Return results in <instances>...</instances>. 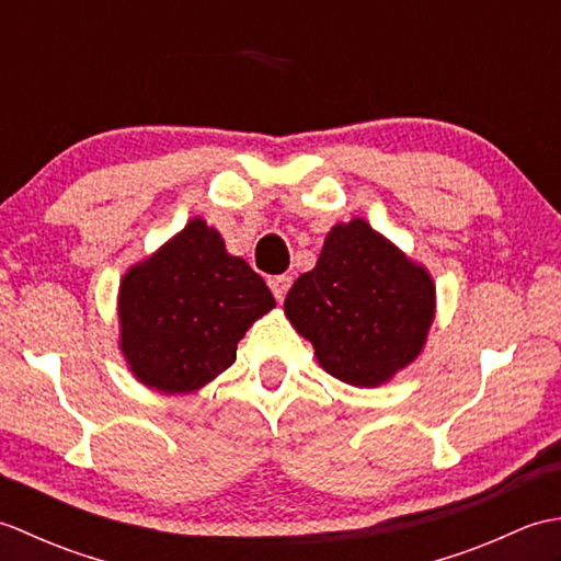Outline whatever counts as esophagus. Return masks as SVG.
Here are the masks:
<instances>
[{"label": "esophagus", "instance_id": "1", "mask_svg": "<svg viewBox=\"0 0 561 561\" xmlns=\"http://www.w3.org/2000/svg\"><path fill=\"white\" fill-rule=\"evenodd\" d=\"M267 284H270V289L274 294V299L282 301L284 296H287L289 287H291V277H289V274H277V277H270Z\"/></svg>", "mask_w": 561, "mask_h": 561}]
</instances>
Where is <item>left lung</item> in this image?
<instances>
[{"label":"left lung","instance_id":"8db88e82","mask_svg":"<svg viewBox=\"0 0 561 561\" xmlns=\"http://www.w3.org/2000/svg\"><path fill=\"white\" fill-rule=\"evenodd\" d=\"M434 311L432 274L364 219L332 226L316 267L284 299L318 364L359 388L388 383L420 356Z\"/></svg>","mask_w":561,"mask_h":561}]
</instances>
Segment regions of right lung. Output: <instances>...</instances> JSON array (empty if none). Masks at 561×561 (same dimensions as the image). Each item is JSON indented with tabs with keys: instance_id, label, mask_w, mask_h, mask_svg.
Returning <instances> with one entry per match:
<instances>
[{
	"instance_id": "obj_1",
	"label": "right lung",
	"mask_w": 561,
	"mask_h": 561,
	"mask_svg": "<svg viewBox=\"0 0 561 561\" xmlns=\"http://www.w3.org/2000/svg\"><path fill=\"white\" fill-rule=\"evenodd\" d=\"M272 308L260 274L226 253L217 229L193 219L123 277L121 350L139 383L193 392L236 362L245 330Z\"/></svg>"
}]
</instances>
